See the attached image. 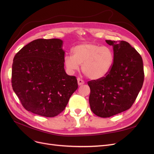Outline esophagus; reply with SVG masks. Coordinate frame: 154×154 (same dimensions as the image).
Returning a JSON list of instances; mask_svg holds the SVG:
<instances>
[{"label": "esophagus", "mask_w": 154, "mask_h": 154, "mask_svg": "<svg viewBox=\"0 0 154 154\" xmlns=\"http://www.w3.org/2000/svg\"><path fill=\"white\" fill-rule=\"evenodd\" d=\"M77 80H78V85H83L85 83L84 81H83V80H82V79L80 78H77Z\"/></svg>", "instance_id": "34e87169"}]
</instances>
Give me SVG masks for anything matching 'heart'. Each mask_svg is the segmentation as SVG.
<instances>
[{"label": "heart", "instance_id": "heart-1", "mask_svg": "<svg viewBox=\"0 0 154 154\" xmlns=\"http://www.w3.org/2000/svg\"><path fill=\"white\" fill-rule=\"evenodd\" d=\"M72 55L66 54L64 63L70 73L78 71L82 65V72L91 80L106 76L114 62L113 51L106 46L93 42H84L72 48Z\"/></svg>", "mask_w": 154, "mask_h": 154}]
</instances>
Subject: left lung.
I'll return each instance as SVG.
<instances>
[{
  "instance_id": "8db88e82",
  "label": "left lung",
  "mask_w": 154,
  "mask_h": 154,
  "mask_svg": "<svg viewBox=\"0 0 154 154\" xmlns=\"http://www.w3.org/2000/svg\"><path fill=\"white\" fill-rule=\"evenodd\" d=\"M105 41L113 47L112 68L104 78L88 82L91 110L101 118H109L129 109L141 89L144 77L141 55L129 43Z\"/></svg>"
}]
</instances>
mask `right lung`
<instances>
[{"instance_id":"add662e5","label":"right lung","mask_w":154,"mask_h":154,"mask_svg":"<svg viewBox=\"0 0 154 154\" xmlns=\"http://www.w3.org/2000/svg\"><path fill=\"white\" fill-rule=\"evenodd\" d=\"M62 45L60 39H37L14 57L12 87L27 111L44 117L57 116L78 88L76 78L65 71Z\"/></svg>"}]
</instances>
